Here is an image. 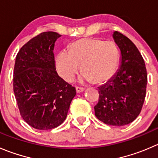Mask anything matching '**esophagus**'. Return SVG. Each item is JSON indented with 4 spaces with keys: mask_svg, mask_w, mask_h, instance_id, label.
<instances>
[{
    "mask_svg": "<svg viewBox=\"0 0 158 158\" xmlns=\"http://www.w3.org/2000/svg\"><path fill=\"white\" fill-rule=\"evenodd\" d=\"M85 91V88H80V87H76V91L77 93H80L82 91Z\"/></svg>",
    "mask_w": 158,
    "mask_h": 158,
    "instance_id": "1",
    "label": "esophagus"
}]
</instances>
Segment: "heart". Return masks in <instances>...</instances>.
Listing matches in <instances>:
<instances>
[{"mask_svg": "<svg viewBox=\"0 0 158 158\" xmlns=\"http://www.w3.org/2000/svg\"><path fill=\"white\" fill-rule=\"evenodd\" d=\"M118 61L119 52L115 43L89 38L71 43L68 52H59L56 65L60 76L67 81L73 80L81 65V81L104 84L115 75Z\"/></svg>", "mask_w": 158, "mask_h": 158, "instance_id": "b5f03b06", "label": "heart"}]
</instances>
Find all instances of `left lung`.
<instances>
[{
  "mask_svg": "<svg viewBox=\"0 0 158 158\" xmlns=\"http://www.w3.org/2000/svg\"><path fill=\"white\" fill-rule=\"evenodd\" d=\"M112 37L121 52L119 68L109 81L98 87V102L94 109L100 121L122 127L134 121L140 113L148 74L134 43L118 31H114Z\"/></svg>",
  "mask_w": 158,
  "mask_h": 158,
  "instance_id": "8db88e82",
  "label": "left lung"
}]
</instances>
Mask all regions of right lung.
Returning a JSON list of instances; mask_svg holds the SVG:
<instances>
[{"instance_id":"1","label":"right lung","mask_w":158,"mask_h":158,"mask_svg":"<svg viewBox=\"0 0 158 158\" xmlns=\"http://www.w3.org/2000/svg\"><path fill=\"white\" fill-rule=\"evenodd\" d=\"M61 35L46 31L25 43L15 59L13 88L22 118L33 128H56L66 119L76 90L57 74L53 49Z\"/></svg>"}]
</instances>
